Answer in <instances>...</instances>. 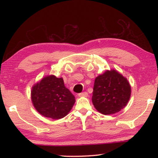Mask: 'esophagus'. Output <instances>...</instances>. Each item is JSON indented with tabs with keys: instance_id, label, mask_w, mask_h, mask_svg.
<instances>
[{
	"instance_id": "obj_1",
	"label": "esophagus",
	"mask_w": 158,
	"mask_h": 158,
	"mask_svg": "<svg viewBox=\"0 0 158 158\" xmlns=\"http://www.w3.org/2000/svg\"><path fill=\"white\" fill-rule=\"evenodd\" d=\"M79 97H88V93L84 92V93H79Z\"/></svg>"
}]
</instances>
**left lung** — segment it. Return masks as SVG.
Returning a JSON list of instances; mask_svg holds the SVG:
<instances>
[{"label": "left lung", "instance_id": "8db88e82", "mask_svg": "<svg viewBox=\"0 0 158 158\" xmlns=\"http://www.w3.org/2000/svg\"><path fill=\"white\" fill-rule=\"evenodd\" d=\"M130 96L129 81L116 69L106 70L95 79L92 102L101 114L110 115L119 112L126 106Z\"/></svg>", "mask_w": 158, "mask_h": 158}]
</instances>
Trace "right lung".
Listing matches in <instances>:
<instances>
[{"mask_svg": "<svg viewBox=\"0 0 158 158\" xmlns=\"http://www.w3.org/2000/svg\"><path fill=\"white\" fill-rule=\"evenodd\" d=\"M31 101L40 114L58 120L66 116L73 108L75 98L65 86L62 77L51 74L32 86Z\"/></svg>", "mask_w": 158, "mask_h": 158, "instance_id": "add662e5", "label": "right lung"}]
</instances>
